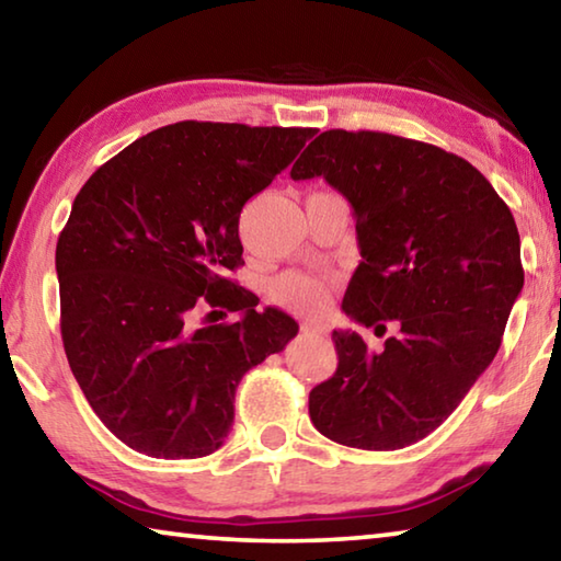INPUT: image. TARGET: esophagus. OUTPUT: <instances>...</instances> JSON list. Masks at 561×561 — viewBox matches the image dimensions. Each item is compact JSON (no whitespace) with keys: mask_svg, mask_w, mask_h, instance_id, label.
Segmentation results:
<instances>
[{"mask_svg":"<svg viewBox=\"0 0 561 561\" xmlns=\"http://www.w3.org/2000/svg\"><path fill=\"white\" fill-rule=\"evenodd\" d=\"M301 334L319 336V334H324V327H322V324H309V322H305V324H301Z\"/></svg>","mask_w":561,"mask_h":561,"instance_id":"34e87169","label":"esophagus"}]
</instances>
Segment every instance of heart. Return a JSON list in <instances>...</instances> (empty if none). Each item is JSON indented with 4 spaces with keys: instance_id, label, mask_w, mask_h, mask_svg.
<instances>
[{
    "instance_id": "b5f03b06",
    "label": "heart",
    "mask_w": 561,
    "mask_h": 561,
    "mask_svg": "<svg viewBox=\"0 0 561 561\" xmlns=\"http://www.w3.org/2000/svg\"><path fill=\"white\" fill-rule=\"evenodd\" d=\"M272 297L284 307L312 314L317 309L324 307L327 289L319 279L295 272V274H284V277H279L272 284Z\"/></svg>"
}]
</instances>
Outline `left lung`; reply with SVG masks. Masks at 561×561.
I'll return each instance as SVG.
<instances>
[{
  "label": "left lung",
  "mask_w": 561,
  "mask_h": 561,
  "mask_svg": "<svg viewBox=\"0 0 561 561\" xmlns=\"http://www.w3.org/2000/svg\"><path fill=\"white\" fill-rule=\"evenodd\" d=\"M324 180L357 219L362 262L342 309L387 332L369 352L336 332V371L309 392L327 439L357 449H402L455 412L500 352L524 287L519 232L486 176L426 141L387 131H322L291 180Z\"/></svg>",
  "instance_id": "obj_1"
}]
</instances>
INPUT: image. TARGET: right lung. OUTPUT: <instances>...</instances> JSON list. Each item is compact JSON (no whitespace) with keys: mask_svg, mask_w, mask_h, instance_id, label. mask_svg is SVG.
<instances>
[{"mask_svg":"<svg viewBox=\"0 0 561 561\" xmlns=\"http://www.w3.org/2000/svg\"><path fill=\"white\" fill-rule=\"evenodd\" d=\"M317 129L176 122L89 176L57 242L61 342L89 407L147 457L217 451L249 369L299 324L229 277L239 215ZM209 306L232 323L197 328Z\"/></svg>","mask_w":561,"mask_h":561,"instance_id":"obj_1","label":"right lung"}]
</instances>
